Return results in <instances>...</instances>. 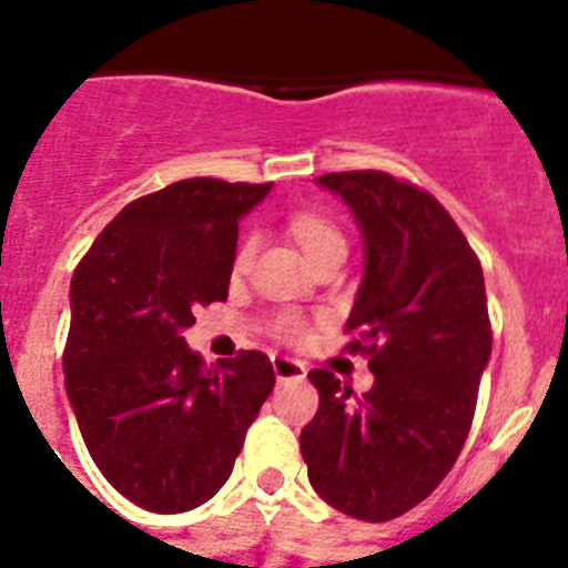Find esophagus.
Listing matches in <instances>:
<instances>
[{
  "mask_svg": "<svg viewBox=\"0 0 568 568\" xmlns=\"http://www.w3.org/2000/svg\"><path fill=\"white\" fill-rule=\"evenodd\" d=\"M273 373L278 381H304L307 378V366L295 358L278 355V358H273Z\"/></svg>",
  "mask_w": 568,
  "mask_h": 568,
  "instance_id": "1",
  "label": "esophagus"
}]
</instances>
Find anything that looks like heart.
<instances>
[{"label": "heart", "mask_w": 568, "mask_h": 568, "mask_svg": "<svg viewBox=\"0 0 568 568\" xmlns=\"http://www.w3.org/2000/svg\"><path fill=\"white\" fill-rule=\"evenodd\" d=\"M290 230H293L295 241H298L301 250L307 253L310 261L318 258V255H324V253H335V250H344L346 253L344 233H341V230L335 227L329 219H324V215H318V213L293 215ZM250 253H253V239H247L239 247V253H235V267L239 270L247 267ZM275 329H278L281 338H287V341L304 338V324H301L295 315H281V318L275 321Z\"/></svg>", "instance_id": "b5f03b06"}]
</instances>
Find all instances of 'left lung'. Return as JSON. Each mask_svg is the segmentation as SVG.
Returning a JSON list of instances; mask_svg holds the SVG:
<instances>
[{
    "mask_svg": "<svg viewBox=\"0 0 568 568\" xmlns=\"http://www.w3.org/2000/svg\"><path fill=\"white\" fill-rule=\"evenodd\" d=\"M341 195L364 239V278L346 329L369 355L355 398L313 369L318 413L301 429L313 489L349 518L393 520L446 478L469 435L491 329L480 261L435 195L381 170L315 179Z\"/></svg>",
    "mask_w": 568,
    "mask_h": 568,
    "instance_id": "8db88e82",
    "label": "left lung"
}]
</instances>
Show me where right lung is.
I'll list each match as a JSON object with an SVG mask.
<instances>
[{
	"instance_id": "add662e5",
	"label": "right lung",
	"mask_w": 568,
	"mask_h": 568,
	"mask_svg": "<svg viewBox=\"0 0 568 568\" xmlns=\"http://www.w3.org/2000/svg\"><path fill=\"white\" fill-rule=\"evenodd\" d=\"M273 184L184 179L130 202L70 281L64 389L115 491L175 515L210 500L273 393V364L241 349L207 366L184 341L199 304L227 298L241 215Z\"/></svg>"
}]
</instances>
